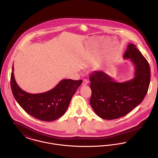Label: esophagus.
<instances>
[{
    "mask_svg": "<svg viewBox=\"0 0 158 158\" xmlns=\"http://www.w3.org/2000/svg\"><path fill=\"white\" fill-rule=\"evenodd\" d=\"M88 83V81L86 79H84L83 81V85H86Z\"/></svg>",
    "mask_w": 158,
    "mask_h": 158,
    "instance_id": "1",
    "label": "esophagus"
}]
</instances>
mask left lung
I'll return each mask as SVG.
<instances>
[{
	"label": "left lung",
	"mask_w": 158,
	"mask_h": 158,
	"mask_svg": "<svg viewBox=\"0 0 158 158\" xmlns=\"http://www.w3.org/2000/svg\"><path fill=\"white\" fill-rule=\"evenodd\" d=\"M135 68L133 79L115 82L103 71H94L89 77L92 95L90 105L95 114L106 120L127 115L143 100L150 82V68L147 60L134 44H130L123 55Z\"/></svg>",
	"instance_id": "1"
}]
</instances>
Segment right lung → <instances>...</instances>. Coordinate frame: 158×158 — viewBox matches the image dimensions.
<instances>
[{"mask_svg": "<svg viewBox=\"0 0 158 158\" xmlns=\"http://www.w3.org/2000/svg\"><path fill=\"white\" fill-rule=\"evenodd\" d=\"M12 68L10 85L13 96L23 110L39 120L50 122L66 113L72 96L83 80L64 79L54 88L41 94H29L21 89L14 77Z\"/></svg>", "mask_w": 158, "mask_h": 158, "instance_id": "add662e5", "label": "right lung"}]
</instances>
